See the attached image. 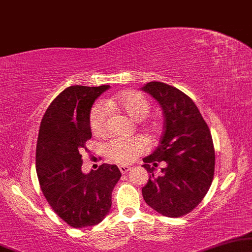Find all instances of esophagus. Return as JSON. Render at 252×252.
<instances>
[{
	"mask_svg": "<svg viewBox=\"0 0 252 252\" xmlns=\"http://www.w3.org/2000/svg\"><path fill=\"white\" fill-rule=\"evenodd\" d=\"M120 170H121V173L122 174H126V173H128L129 170H130V166H126V165H121L120 167Z\"/></svg>",
	"mask_w": 252,
	"mask_h": 252,
	"instance_id": "1",
	"label": "esophagus"
}]
</instances>
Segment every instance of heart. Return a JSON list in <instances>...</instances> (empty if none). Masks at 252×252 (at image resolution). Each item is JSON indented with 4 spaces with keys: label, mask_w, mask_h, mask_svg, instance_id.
<instances>
[{
    "label": "heart",
    "mask_w": 252,
    "mask_h": 252,
    "mask_svg": "<svg viewBox=\"0 0 252 252\" xmlns=\"http://www.w3.org/2000/svg\"><path fill=\"white\" fill-rule=\"evenodd\" d=\"M110 106L120 107L133 121H143L149 115L151 105L145 95L139 92H124L109 100ZM109 109L105 103L98 102L93 107L90 115V126L94 135H101L106 130V122ZM149 131L154 132L158 129L156 123L146 126ZM146 149L145 140L140 137L133 138H115L106 144L105 150L110 159L119 163H128L142 154Z\"/></svg>",
    "instance_id": "obj_1"
}]
</instances>
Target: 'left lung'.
<instances>
[{
  "label": "left lung",
  "instance_id": "1",
  "mask_svg": "<svg viewBox=\"0 0 252 252\" xmlns=\"http://www.w3.org/2000/svg\"><path fill=\"white\" fill-rule=\"evenodd\" d=\"M140 90L159 102L165 116L160 144L143 159V167L150 173L142 189L144 200L162 216L182 217L202 202L212 183V136L194 102L176 87L150 82ZM161 160L165 167L154 176V167Z\"/></svg>",
  "mask_w": 252,
  "mask_h": 252
}]
</instances>
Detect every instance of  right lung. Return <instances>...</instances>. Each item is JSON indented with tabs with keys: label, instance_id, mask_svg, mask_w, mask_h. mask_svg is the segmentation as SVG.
I'll use <instances>...</instances> for the list:
<instances>
[{
	"label": "right lung",
	"instance_id": "add662e5",
	"mask_svg": "<svg viewBox=\"0 0 252 252\" xmlns=\"http://www.w3.org/2000/svg\"><path fill=\"white\" fill-rule=\"evenodd\" d=\"M108 89L66 87L53 100L40 124L35 153L40 187L54 212L73 228L94 226L105 219L121 177L117 166L108 163L87 174L82 172L79 152L92 137L91 108Z\"/></svg>",
	"mask_w": 252,
	"mask_h": 252
}]
</instances>
